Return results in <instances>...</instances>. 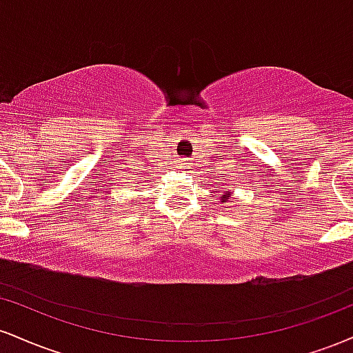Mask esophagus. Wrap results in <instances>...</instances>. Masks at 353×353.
<instances>
[{
	"mask_svg": "<svg viewBox=\"0 0 353 353\" xmlns=\"http://www.w3.org/2000/svg\"><path fill=\"white\" fill-rule=\"evenodd\" d=\"M185 165V159H179V163H177V168H184Z\"/></svg>",
	"mask_w": 353,
	"mask_h": 353,
	"instance_id": "1",
	"label": "esophagus"
}]
</instances>
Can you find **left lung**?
Instances as JSON below:
<instances>
[{
    "mask_svg": "<svg viewBox=\"0 0 353 353\" xmlns=\"http://www.w3.org/2000/svg\"><path fill=\"white\" fill-rule=\"evenodd\" d=\"M229 197H230L229 190H228V189H225V192H224V194H221V201H222V202H224V201H228V199H229Z\"/></svg>",
    "mask_w": 353,
    "mask_h": 353,
    "instance_id": "obj_1",
    "label": "left lung"
}]
</instances>
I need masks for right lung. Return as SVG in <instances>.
I'll return each instance as SVG.
<instances>
[{"label": "right lung", "mask_w": 353, "mask_h": 353, "mask_svg": "<svg viewBox=\"0 0 353 353\" xmlns=\"http://www.w3.org/2000/svg\"><path fill=\"white\" fill-rule=\"evenodd\" d=\"M129 185H132V184H129ZM132 188H136V185H132Z\"/></svg>", "instance_id": "add662e5"}]
</instances>
